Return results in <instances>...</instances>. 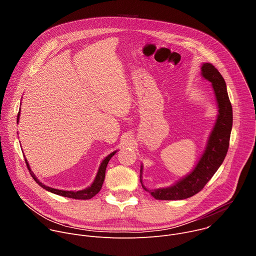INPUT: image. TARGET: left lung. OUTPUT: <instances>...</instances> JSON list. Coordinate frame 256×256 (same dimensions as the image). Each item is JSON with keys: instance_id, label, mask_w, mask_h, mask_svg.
Here are the masks:
<instances>
[{"instance_id": "1", "label": "left lung", "mask_w": 256, "mask_h": 256, "mask_svg": "<svg viewBox=\"0 0 256 256\" xmlns=\"http://www.w3.org/2000/svg\"><path fill=\"white\" fill-rule=\"evenodd\" d=\"M200 70L202 77L212 84L214 92L218 109L216 122L210 132L206 148L194 168L172 186L148 190L142 184V164L140 165V179L142 186L156 200H180L196 194L222 165L227 155L233 124V112L226 82L220 72L210 62H204Z\"/></svg>"}]
</instances>
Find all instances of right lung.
Returning a JSON list of instances; mask_svg holds the SVG:
<instances>
[{"label": "right lung", "instance_id": "obj_1", "mask_svg": "<svg viewBox=\"0 0 256 256\" xmlns=\"http://www.w3.org/2000/svg\"><path fill=\"white\" fill-rule=\"evenodd\" d=\"M19 118H20V112H18V116H17V124L19 122ZM118 151H114L112 153L109 154L107 157L104 158V160L101 162L99 168H98V171H97V174L95 176V179L94 181L92 182V184L84 190H58V188H50L48 186H46L44 184H42V181H40L38 179V177H36V175L33 173V171L31 170L30 168V165L27 161V159L25 158V162H26V165H27V168L32 176V178L35 180V182H38V186H40L44 190L52 192V194H58V196H64V198H75V200H90L92 198L93 196H95L101 190L102 188V184H103V181H104V178H105V171H106V167H107V164L109 162V160H110L112 158V156H114V154L116 153ZM25 157V156H24Z\"/></svg>", "mask_w": 256, "mask_h": 256}]
</instances>
